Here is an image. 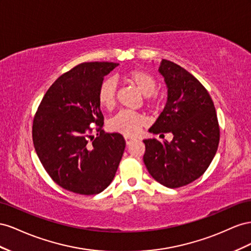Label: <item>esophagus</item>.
I'll return each mask as SVG.
<instances>
[{"label":"esophagus","mask_w":251,"mask_h":251,"mask_svg":"<svg viewBox=\"0 0 251 251\" xmlns=\"http://www.w3.org/2000/svg\"><path fill=\"white\" fill-rule=\"evenodd\" d=\"M134 139L133 138H130V137H125V141H126V144H130V143L133 141Z\"/></svg>","instance_id":"1"}]
</instances>
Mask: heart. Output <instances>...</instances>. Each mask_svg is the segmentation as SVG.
Returning <instances> with one entry per match:
<instances>
[{"mask_svg":"<svg viewBox=\"0 0 251 251\" xmlns=\"http://www.w3.org/2000/svg\"><path fill=\"white\" fill-rule=\"evenodd\" d=\"M121 78L131 85L140 94L147 97L146 104L151 108H156L160 105V100L154 94L157 89V80L149 71L134 68L122 74ZM98 102L102 108L112 110L116 106V85L111 80H105L99 86ZM145 125V120L138 113L130 111H121L110 121L108 127L113 132H118L126 137H131Z\"/></svg>","mask_w":251,"mask_h":251,"instance_id":"1","label":"heart"}]
</instances>
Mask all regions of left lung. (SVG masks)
Segmentation results:
<instances>
[{
    "label": "left lung",
    "mask_w": 251,
    "mask_h": 251,
    "mask_svg": "<svg viewBox=\"0 0 251 251\" xmlns=\"http://www.w3.org/2000/svg\"><path fill=\"white\" fill-rule=\"evenodd\" d=\"M159 71L168 98L149 132H171L174 139L143 141V160L156 182L178 188L196 181L210 165L219 146L220 126L211 97L198 78L168 60H162Z\"/></svg>",
    "instance_id": "left-lung-1"
}]
</instances>
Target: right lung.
Returning <instances> with one entry per match:
<instances>
[{
	"label": "right lung",
	"mask_w": 251,
	"mask_h": 251,
	"mask_svg": "<svg viewBox=\"0 0 251 251\" xmlns=\"http://www.w3.org/2000/svg\"><path fill=\"white\" fill-rule=\"evenodd\" d=\"M118 65L78 64L50 86L33 118V145L43 167L62 188L77 195H98L108 187L124 153L123 135L102 129L98 102L99 86ZM91 124L97 126L96 138Z\"/></svg>",
	"instance_id": "1"
}]
</instances>
